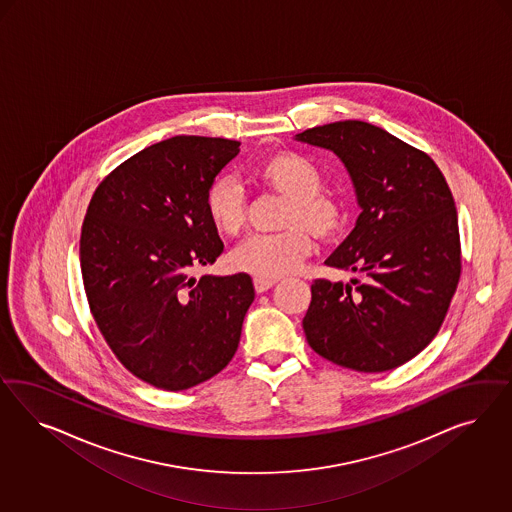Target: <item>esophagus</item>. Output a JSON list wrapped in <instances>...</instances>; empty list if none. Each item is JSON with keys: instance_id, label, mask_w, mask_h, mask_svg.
Segmentation results:
<instances>
[{"instance_id": "obj_1", "label": "esophagus", "mask_w": 512, "mask_h": 512, "mask_svg": "<svg viewBox=\"0 0 512 512\" xmlns=\"http://www.w3.org/2000/svg\"><path fill=\"white\" fill-rule=\"evenodd\" d=\"M276 281H278V279L255 278L253 279V285H255L257 293H264V291H268L272 285H276Z\"/></svg>"}]
</instances>
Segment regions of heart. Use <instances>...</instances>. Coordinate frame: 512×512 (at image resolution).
I'll return each instance as SVG.
<instances>
[{"label":"heart","instance_id":"obj_1","mask_svg":"<svg viewBox=\"0 0 512 512\" xmlns=\"http://www.w3.org/2000/svg\"><path fill=\"white\" fill-rule=\"evenodd\" d=\"M259 176L270 186L291 195L285 225H304L311 233L332 234L340 229V202L325 195V176L319 165L295 152L272 155L259 167ZM206 214L219 233L236 234L246 221V193L233 176L216 178L204 197ZM308 234L300 227L281 233L249 234L231 251L234 270L255 278H279L295 272L310 253Z\"/></svg>","mask_w":512,"mask_h":512}]
</instances>
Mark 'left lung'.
<instances>
[{
	"label": "left lung",
	"mask_w": 512,
	"mask_h": 512,
	"mask_svg": "<svg viewBox=\"0 0 512 512\" xmlns=\"http://www.w3.org/2000/svg\"><path fill=\"white\" fill-rule=\"evenodd\" d=\"M295 139L340 157L362 210L325 261L362 274V281H313L302 321L306 340L343 368L394 370L434 340L460 279L458 216L447 180L430 155L368 122L319 125Z\"/></svg>",
	"instance_id": "8db88e82"
}]
</instances>
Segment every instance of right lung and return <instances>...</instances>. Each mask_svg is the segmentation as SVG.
<instances>
[{"label": "right lung", "instance_id": "obj_1", "mask_svg": "<svg viewBox=\"0 0 512 512\" xmlns=\"http://www.w3.org/2000/svg\"><path fill=\"white\" fill-rule=\"evenodd\" d=\"M240 142L178 135L129 157L93 193L80 270L93 319L142 381L186 390L221 372L255 298L248 274L189 276L223 242L204 197Z\"/></svg>", "mask_w": 512, "mask_h": 512}]
</instances>
